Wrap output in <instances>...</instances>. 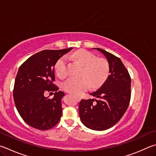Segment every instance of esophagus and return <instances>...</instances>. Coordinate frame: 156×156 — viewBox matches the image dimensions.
<instances>
[{"instance_id": "esophagus-1", "label": "esophagus", "mask_w": 156, "mask_h": 156, "mask_svg": "<svg viewBox=\"0 0 156 156\" xmlns=\"http://www.w3.org/2000/svg\"><path fill=\"white\" fill-rule=\"evenodd\" d=\"M76 100H77L78 101H80V98H77V97H76Z\"/></svg>"}]
</instances>
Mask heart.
Masks as SVG:
<instances>
[{
	"mask_svg": "<svg viewBox=\"0 0 156 156\" xmlns=\"http://www.w3.org/2000/svg\"><path fill=\"white\" fill-rule=\"evenodd\" d=\"M83 66L80 78H69L63 82V88L66 91L75 95H80L89 87V83L93 87L103 83L108 74V64L104 58H97L89 51L78 50L69 56ZM55 72L59 78L66 77L67 74V57L63 56L56 62Z\"/></svg>",
	"mask_w": 156,
	"mask_h": 156,
	"instance_id": "heart-1",
	"label": "heart"
}]
</instances>
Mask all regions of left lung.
Wrapping results in <instances>:
<instances>
[{"label":"left lung","mask_w":156,"mask_h":156,"mask_svg":"<svg viewBox=\"0 0 156 156\" xmlns=\"http://www.w3.org/2000/svg\"><path fill=\"white\" fill-rule=\"evenodd\" d=\"M96 50L106 58L110 75L100 89L90 93L95 99L80 101L79 115L86 127L101 131L115 126L125 114L131 98V78L119 58L101 48Z\"/></svg>","instance_id":"left-lung-1"}]
</instances>
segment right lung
Listing matches in <instances>:
<instances>
[{
    "label": "right lung",
    "instance_id": "1",
    "mask_svg": "<svg viewBox=\"0 0 156 156\" xmlns=\"http://www.w3.org/2000/svg\"><path fill=\"white\" fill-rule=\"evenodd\" d=\"M72 48L42 50L20 67L14 83V102L22 119L34 128L49 129L60 121L61 99L65 93L54 84V68L56 62ZM46 92H55L54 98L45 97Z\"/></svg>",
    "mask_w": 156,
    "mask_h": 156
}]
</instances>
